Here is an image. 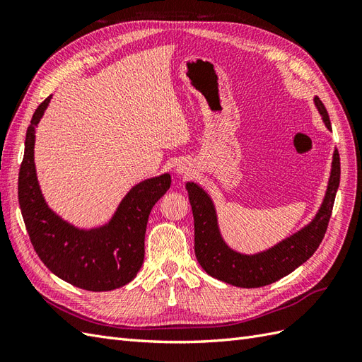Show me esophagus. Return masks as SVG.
Wrapping results in <instances>:
<instances>
[{
  "mask_svg": "<svg viewBox=\"0 0 362 362\" xmlns=\"http://www.w3.org/2000/svg\"><path fill=\"white\" fill-rule=\"evenodd\" d=\"M190 170H192V166L187 161H182V163L177 164V169H175V172H177L178 175H187Z\"/></svg>",
  "mask_w": 362,
  "mask_h": 362,
  "instance_id": "1",
  "label": "esophagus"
}]
</instances>
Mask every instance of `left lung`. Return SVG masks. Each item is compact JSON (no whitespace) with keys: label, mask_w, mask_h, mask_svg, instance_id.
I'll return each mask as SVG.
<instances>
[{"label":"left lung","mask_w":362,"mask_h":362,"mask_svg":"<svg viewBox=\"0 0 362 362\" xmlns=\"http://www.w3.org/2000/svg\"><path fill=\"white\" fill-rule=\"evenodd\" d=\"M314 105L322 116L325 127L332 131L329 115L319 98H314ZM338 185L339 154L334 149L325 198L311 222L266 250L242 254L229 247L223 240L211 196L199 184L189 181L185 189L194 218V254L201 267L210 276L242 288L264 287L290 275L310 259L320 246L329 223Z\"/></svg>","instance_id":"obj_1"}]
</instances>
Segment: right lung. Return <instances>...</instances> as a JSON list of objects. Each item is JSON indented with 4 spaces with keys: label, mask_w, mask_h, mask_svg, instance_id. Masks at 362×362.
Segmentation results:
<instances>
[{
    "label": "right lung",
    "mask_w": 362,
    "mask_h": 362,
    "mask_svg": "<svg viewBox=\"0 0 362 362\" xmlns=\"http://www.w3.org/2000/svg\"><path fill=\"white\" fill-rule=\"evenodd\" d=\"M51 101L31 117L19 169L18 198L36 254L54 275L89 291H108L131 282L144 264L145 233L152 206L170 187V175L148 178L131 187L110 221L78 228L52 211L43 198L35 164L36 127Z\"/></svg>",
    "instance_id": "obj_1"
}]
</instances>
